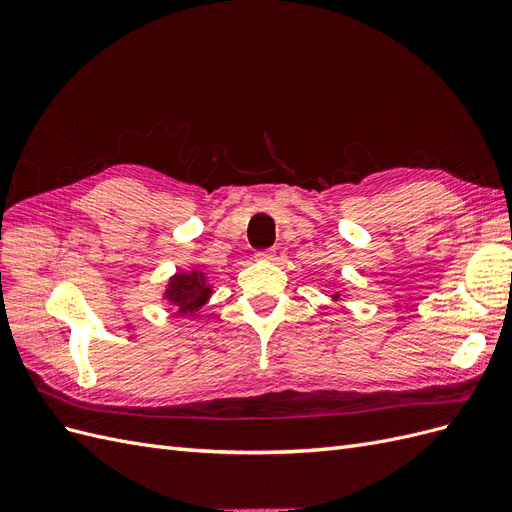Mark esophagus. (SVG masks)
Segmentation results:
<instances>
[{
    "label": "esophagus",
    "instance_id": "obj_1",
    "mask_svg": "<svg viewBox=\"0 0 512 512\" xmlns=\"http://www.w3.org/2000/svg\"><path fill=\"white\" fill-rule=\"evenodd\" d=\"M256 260H265V262L275 260V252L273 250H260V252H256Z\"/></svg>",
    "mask_w": 512,
    "mask_h": 512
}]
</instances>
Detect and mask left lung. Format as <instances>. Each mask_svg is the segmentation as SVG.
I'll list each match as a JSON object with an SVG mask.
<instances>
[{
	"label": "left lung",
	"mask_w": 512,
	"mask_h": 512,
	"mask_svg": "<svg viewBox=\"0 0 512 512\" xmlns=\"http://www.w3.org/2000/svg\"><path fill=\"white\" fill-rule=\"evenodd\" d=\"M333 299H339V294H337V292H335V294H333Z\"/></svg>",
	"instance_id": "8db88e82"
}]
</instances>
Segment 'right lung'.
Wrapping results in <instances>:
<instances>
[{
  "mask_svg": "<svg viewBox=\"0 0 512 512\" xmlns=\"http://www.w3.org/2000/svg\"><path fill=\"white\" fill-rule=\"evenodd\" d=\"M213 294V286L207 282V275L203 271H181L175 273L168 280L164 299L170 301L173 305H177V314L188 318V316H196L200 312L209 297Z\"/></svg>",
  "mask_w": 512,
  "mask_h": 512,
  "instance_id": "right-lung-1",
  "label": "right lung"
}]
</instances>
